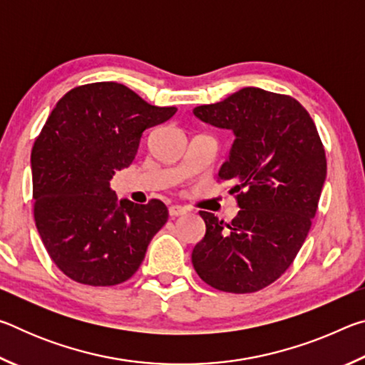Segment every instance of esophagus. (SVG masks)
Wrapping results in <instances>:
<instances>
[{
	"label": "esophagus",
	"instance_id": "1",
	"mask_svg": "<svg viewBox=\"0 0 365 365\" xmlns=\"http://www.w3.org/2000/svg\"><path fill=\"white\" fill-rule=\"evenodd\" d=\"M187 211H188L187 207H185V206H178V205H174V206L169 207V214L172 215V217H177V215L187 214Z\"/></svg>",
	"mask_w": 365,
	"mask_h": 365
}]
</instances>
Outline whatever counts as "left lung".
Here are the masks:
<instances>
[{"label": "left lung", "mask_w": 365, "mask_h": 365, "mask_svg": "<svg viewBox=\"0 0 365 365\" xmlns=\"http://www.w3.org/2000/svg\"><path fill=\"white\" fill-rule=\"evenodd\" d=\"M193 114L235 135L219 180L235 183L240 211L230 224L200 211L206 235L191 262L215 289L259 292L292 265L317 212L327 159L316 123L294 98L256 86Z\"/></svg>", "instance_id": "8db88e82"}]
</instances>
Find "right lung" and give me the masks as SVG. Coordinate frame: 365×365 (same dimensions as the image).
Wrapping results in <instances>:
<instances>
[{
    "instance_id": "obj_1",
    "label": "right lung",
    "mask_w": 365,
    "mask_h": 365,
    "mask_svg": "<svg viewBox=\"0 0 365 365\" xmlns=\"http://www.w3.org/2000/svg\"><path fill=\"white\" fill-rule=\"evenodd\" d=\"M175 113L96 82L67 91L49 114L32 148L34 215L49 257L73 282L119 285L143 262L169 211L159 200L117 201L110 178L133 163L146 128Z\"/></svg>"
}]
</instances>
